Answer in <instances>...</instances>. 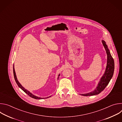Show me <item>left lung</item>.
<instances>
[{"label":"left lung","instance_id":"8db88e82","mask_svg":"<svg viewBox=\"0 0 122 122\" xmlns=\"http://www.w3.org/2000/svg\"><path fill=\"white\" fill-rule=\"evenodd\" d=\"M102 43L105 48L107 55V66L105 69V72L103 75L100 78L96 88L93 91L88 93L80 94L83 96H91L97 95L100 93L105 88L107 85L109 84L110 81L112 78L114 70V60L112 56L110 51L106 44V42L104 40H102Z\"/></svg>","mask_w":122,"mask_h":122}]
</instances>
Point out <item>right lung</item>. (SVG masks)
Listing matches in <instances>:
<instances>
[{
  "mask_svg": "<svg viewBox=\"0 0 122 122\" xmlns=\"http://www.w3.org/2000/svg\"><path fill=\"white\" fill-rule=\"evenodd\" d=\"M13 74H14V79H15V81L16 82V83L17 84V85H18V86L23 91H24L26 94H27L29 96H30V97L33 98H35L36 99H44V98H47L49 97H51V96H49L48 97H38L35 95H33V94H32L31 92H30L29 91H28L27 90H26V89H25L24 87L21 84V83L19 82V81H18V80H17V77H16V73H15V69H14V65H13ZM60 76V74L58 75V78H57V80H58L59 79V77Z\"/></svg>",
  "mask_w": 122,
  "mask_h": 122,
  "instance_id": "obj_1",
  "label": "right lung"
}]
</instances>
